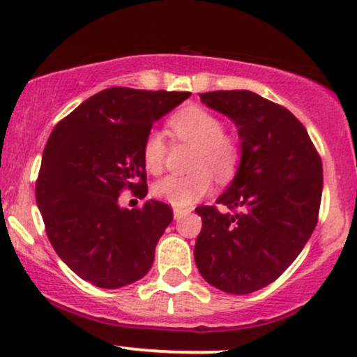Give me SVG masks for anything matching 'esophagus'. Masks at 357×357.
<instances>
[{
	"label": "esophagus",
	"mask_w": 357,
	"mask_h": 357,
	"mask_svg": "<svg viewBox=\"0 0 357 357\" xmlns=\"http://www.w3.org/2000/svg\"><path fill=\"white\" fill-rule=\"evenodd\" d=\"M173 213H174V218H181L183 215L190 213V210H186V208H174Z\"/></svg>",
	"instance_id": "esophagus-1"
}]
</instances>
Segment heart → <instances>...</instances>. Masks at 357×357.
I'll use <instances>...</instances> for the list:
<instances>
[{
    "instance_id": "obj_1",
    "label": "heart",
    "mask_w": 357,
    "mask_h": 357,
    "mask_svg": "<svg viewBox=\"0 0 357 357\" xmlns=\"http://www.w3.org/2000/svg\"><path fill=\"white\" fill-rule=\"evenodd\" d=\"M171 132L178 141L195 146L191 169L188 176H166L153 186V195L178 208H186L208 195L211 175L218 181H228L240 165L241 149L235 137L225 132L223 122L211 112L196 105H188L169 119ZM165 137L155 130L142 142V162L151 174H159L166 162Z\"/></svg>"
}]
</instances>
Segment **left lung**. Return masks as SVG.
Returning a JSON list of instances; mask_svg holds the SVG:
<instances>
[{
	"mask_svg": "<svg viewBox=\"0 0 357 357\" xmlns=\"http://www.w3.org/2000/svg\"><path fill=\"white\" fill-rule=\"evenodd\" d=\"M203 104L238 127L241 159L225 208L199 206L203 228L195 261L204 280L228 294H250L277 280L317 225L322 161L302 122L250 90L199 93Z\"/></svg>",
	"mask_w": 357,
	"mask_h": 357,
	"instance_id": "left-lung-1",
	"label": "left lung"
}]
</instances>
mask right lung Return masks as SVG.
Wrapping results in <instances>:
<instances>
[{
	"label": "right lung",
	"instance_id": "add662e5",
	"mask_svg": "<svg viewBox=\"0 0 357 357\" xmlns=\"http://www.w3.org/2000/svg\"><path fill=\"white\" fill-rule=\"evenodd\" d=\"M190 96L105 89L52 130L36 179V204L56 255L92 285L121 289L149 272L173 210L155 199L127 210L119 206V195H147L142 142L158 119Z\"/></svg>",
	"mask_w": 357,
	"mask_h": 357
}]
</instances>
